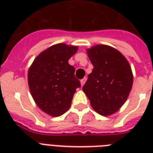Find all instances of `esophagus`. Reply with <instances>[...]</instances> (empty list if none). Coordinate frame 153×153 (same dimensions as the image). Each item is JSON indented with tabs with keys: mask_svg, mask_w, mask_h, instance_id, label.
Instances as JSON below:
<instances>
[{
	"mask_svg": "<svg viewBox=\"0 0 153 153\" xmlns=\"http://www.w3.org/2000/svg\"><path fill=\"white\" fill-rule=\"evenodd\" d=\"M86 77H85V78H83V79H81V85H82V86H83L84 84H85V82H86Z\"/></svg>",
	"mask_w": 153,
	"mask_h": 153,
	"instance_id": "1",
	"label": "esophagus"
}]
</instances>
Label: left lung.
<instances>
[{
    "mask_svg": "<svg viewBox=\"0 0 153 153\" xmlns=\"http://www.w3.org/2000/svg\"><path fill=\"white\" fill-rule=\"evenodd\" d=\"M94 69L82 90L91 106L102 116L116 113L128 98L133 86L130 65L120 51L107 45L87 50Z\"/></svg>",
    "mask_w": 153,
    "mask_h": 153,
    "instance_id": "1",
    "label": "left lung"
}]
</instances>
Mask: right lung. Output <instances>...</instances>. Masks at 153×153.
Instances as JSON below:
<instances>
[{"instance_id":"obj_1","label":"right lung","mask_w":153,"mask_h":153,"mask_svg":"<svg viewBox=\"0 0 153 153\" xmlns=\"http://www.w3.org/2000/svg\"><path fill=\"white\" fill-rule=\"evenodd\" d=\"M78 47L58 44L37 56L30 67L27 81L35 102L46 114L61 116L69 109L80 82L68 60Z\"/></svg>"}]
</instances>
